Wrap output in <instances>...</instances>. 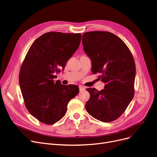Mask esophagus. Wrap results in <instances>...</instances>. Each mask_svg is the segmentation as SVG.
<instances>
[{"label": "esophagus", "instance_id": "1", "mask_svg": "<svg viewBox=\"0 0 157 157\" xmlns=\"http://www.w3.org/2000/svg\"><path fill=\"white\" fill-rule=\"evenodd\" d=\"M79 90H80V91L84 90H85V87L82 86H79Z\"/></svg>", "mask_w": 157, "mask_h": 157}]
</instances>
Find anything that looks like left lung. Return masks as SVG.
<instances>
[{
  "label": "left lung",
  "mask_w": 157,
  "mask_h": 157,
  "mask_svg": "<svg viewBox=\"0 0 157 157\" xmlns=\"http://www.w3.org/2000/svg\"><path fill=\"white\" fill-rule=\"evenodd\" d=\"M84 50L90 58L92 71L100 73L105 88H88L90 98L87 112L103 122L121 117L134 95L136 65L132 55L124 42L108 32H89L82 35Z\"/></svg>",
  "instance_id": "1"
}]
</instances>
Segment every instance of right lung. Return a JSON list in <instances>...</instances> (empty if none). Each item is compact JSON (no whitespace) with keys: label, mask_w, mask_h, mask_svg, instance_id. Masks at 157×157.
<instances>
[{"label":"right lung","mask_w":157,"mask_h":157,"mask_svg":"<svg viewBox=\"0 0 157 157\" xmlns=\"http://www.w3.org/2000/svg\"><path fill=\"white\" fill-rule=\"evenodd\" d=\"M80 33L48 32L30 46L21 65L19 82L25 106L42 123L52 125L67 112L70 100L79 88L62 85L53 78L65 67L79 47Z\"/></svg>","instance_id":"add662e5"}]
</instances>
